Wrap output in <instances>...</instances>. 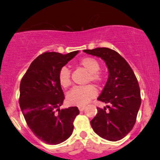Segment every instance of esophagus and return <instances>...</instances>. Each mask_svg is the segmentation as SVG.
Listing matches in <instances>:
<instances>
[{
    "label": "esophagus",
    "instance_id": "obj_1",
    "mask_svg": "<svg viewBox=\"0 0 160 160\" xmlns=\"http://www.w3.org/2000/svg\"><path fill=\"white\" fill-rule=\"evenodd\" d=\"M78 108H79V110H80V112H82V111H83V110L85 109V106H83V105H81V106H79Z\"/></svg>",
    "mask_w": 160,
    "mask_h": 160
}]
</instances>
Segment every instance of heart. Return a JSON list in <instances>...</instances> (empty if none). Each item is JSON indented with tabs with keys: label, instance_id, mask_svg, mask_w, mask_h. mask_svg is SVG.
Returning <instances> with one entry per match:
<instances>
[{
	"label": "heart",
	"instance_id": "obj_1",
	"mask_svg": "<svg viewBox=\"0 0 160 160\" xmlns=\"http://www.w3.org/2000/svg\"><path fill=\"white\" fill-rule=\"evenodd\" d=\"M77 66L88 72L85 83H94L96 86L101 87L105 80V76L100 72V63L96 58L92 57L82 58L77 62ZM58 82L62 88H69L72 83L70 71L66 67H62L58 72ZM97 91L92 84H88L83 87L75 88L67 94L66 101L71 105L81 106L88 104L91 99L96 97Z\"/></svg>",
	"mask_w": 160,
	"mask_h": 160
}]
</instances>
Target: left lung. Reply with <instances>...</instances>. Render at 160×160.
Returning a JSON list of instances; mask_svg holds the SVG:
<instances>
[{"label":"left lung","instance_id":"obj_1","mask_svg":"<svg viewBox=\"0 0 160 160\" xmlns=\"http://www.w3.org/2000/svg\"><path fill=\"white\" fill-rule=\"evenodd\" d=\"M83 52L100 57L108 69V79L98 100L108 104L97 107L98 113L91 121L100 137L116 142L123 138L135 124L140 108V88L137 77L128 62L116 51L97 48Z\"/></svg>","mask_w":160,"mask_h":160}]
</instances>
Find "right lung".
I'll return each instance as SVG.
<instances>
[{"instance_id": "obj_1", "label": "right lung", "mask_w": 160, "mask_h": 160, "mask_svg": "<svg viewBox=\"0 0 160 160\" xmlns=\"http://www.w3.org/2000/svg\"><path fill=\"white\" fill-rule=\"evenodd\" d=\"M78 52H44L32 62L21 80L18 101L25 120L32 132L49 145L70 137L80 113L76 106L59 109L65 95L58 82L60 69Z\"/></svg>"}]
</instances>
